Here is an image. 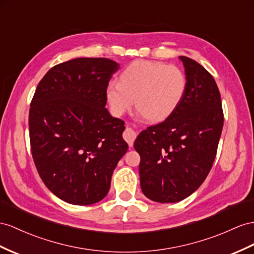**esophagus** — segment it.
<instances>
[{
  "label": "esophagus",
  "mask_w": 254,
  "mask_h": 254,
  "mask_svg": "<svg viewBox=\"0 0 254 254\" xmlns=\"http://www.w3.org/2000/svg\"><path fill=\"white\" fill-rule=\"evenodd\" d=\"M123 137H125V139L127 140L128 146L132 147L134 144V140L136 138V133L132 127H127L125 133H123Z\"/></svg>",
  "instance_id": "esophagus-1"
}]
</instances>
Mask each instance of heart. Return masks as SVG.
Returning <instances> with one entry per match:
<instances>
[{
	"instance_id": "obj_1",
	"label": "heart",
	"mask_w": 254,
	"mask_h": 254,
	"mask_svg": "<svg viewBox=\"0 0 254 254\" xmlns=\"http://www.w3.org/2000/svg\"><path fill=\"white\" fill-rule=\"evenodd\" d=\"M187 90V77L176 65L138 60L123 69L120 81H110L105 95L115 117L131 108L133 99L140 116L149 121L160 122L172 116L183 102Z\"/></svg>"
}]
</instances>
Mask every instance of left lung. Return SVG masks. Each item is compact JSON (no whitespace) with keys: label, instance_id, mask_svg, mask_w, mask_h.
<instances>
[{"label":"left lung","instance_id":"1","mask_svg":"<svg viewBox=\"0 0 254 254\" xmlns=\"http://www.w3.org/2000/svg\"><path fill=\"white\" fill-rule=\"evenodd\" d=\"M187 90L172 116L144 129L134 148L140 155V188L158 203H177L196 191L209 174L223 127L221 96L199 63L180 56Z\"/></svg>","mask_w":254,"mask_h":254}]
</instances>
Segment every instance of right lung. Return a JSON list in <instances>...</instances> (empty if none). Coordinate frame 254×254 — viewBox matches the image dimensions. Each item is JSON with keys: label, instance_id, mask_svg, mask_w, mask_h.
<instances>
[{"label": "right lung", "instance_id": "right-lung-1", "mask_svg": "<svg viewBox=\"0 0 254 254\" xmlns=\"http://www.w3.org/2000/svg\"><path fill=\"white\" fill-rule=\"evenodd\" d=\"M120 65L77 58L50 68L31 102V151L44 184L60 199L92 205L106 196L127 151L125 122L106 106L105 89Z\"/></svg>", "mask_w": 254, "mask_h": 254}]
</instances>
